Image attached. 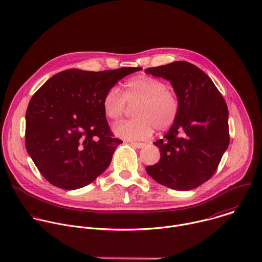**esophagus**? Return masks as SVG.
<instances>
[{
  "label": "esophagus",
  "mask_w": 262,
  "mask_h": 262,
  "mask_svg": "<svg viewBox=\"0 0 262 262\" xmlns=\"http://www.w3.org/2000/svg\"><path fill=\"white\" fill-rule=\"evenodd\" d=\"M130 144L134 146V147H136V148H143L144 146H145V144L144 143H139V142H130Z\"/></svg>",
  "instance_id": "esophagus-1"
}]
</instances>
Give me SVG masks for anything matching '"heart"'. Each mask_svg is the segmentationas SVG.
Segmentation results:
<instances>
[{
    "label": "heart",
    "mask_w": 262,
    "mask_h": 262,
    "mask_svg": "<svg viewBox=\"0 0 262 262\" xmlns=\"http://www.w3.org/2000/svg\"><path fill=\"white\" fill-rule=\"evenodd\" d=\"M128 104L134 106L133 120L123 121L113 127L114 134L124 140H145L155 128L169 129L176 121L180 100L177 93L160 79L147 74L133 77L125 83L124 94L116 86L111 87L102 98L104 115L111 120L121 118Z\"/></svg>",
    "instance_id": "1"
}]
</instances>
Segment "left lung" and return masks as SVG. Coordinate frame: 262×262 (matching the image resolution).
Instances as JSON below:
<instances>
[{"label":"left lung","mask_w":262,"mask_h":262,"mask_svg":"<svg viewBox=\"0 0 262 262\" xmlns=\"http://www.w3.org/2000/svg\"><path fill=\"white\" fill-rule=\"evenodd\" d=\"M145 73L168 80L180 100L175 123L154 143L161 160L146 172L170 189L193 190L213 175L227 150V104L207 74L186 61L149 67Z\"/></svg>","instance_id":"8db88e82"}]
</instances>
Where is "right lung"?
I'll use <instances>...</instances> for the list:
<instances>
[{
	"instance_id": "1",
	"label": "right lung",
	"mask_w": 262,
	"mask_h": 262,
	"mask_svg": "<svg viewBox=\"0 0 262 262\" xmlns=\"http://www.w3.org/2000/svg\"><path fill=\"white\" fill-rule=\"evenodd\" d=\"M141 67L86 71L71 68L48 80L26 113V148L53 185L77 190L111 164L121 140L114 138L102 108L104 93Z\"/></svg>"
}]
</instances>
